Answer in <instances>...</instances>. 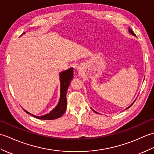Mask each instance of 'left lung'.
Masks as SVG:
<instances>
[{
	"instance_id": "8db88e82",
	"label": "left lung",
	"mask_w": 154,
	"mask_h": 154,
	"mask_svg": "<svg viewBox=\"0 0 154 154\" xmlns=\"http://www.w3.org/2000/svg\"><path fill=\"white\" fill-rule=\"evenodd\" d=\"M128 31H129V32H130V33H131L132 34V35H134V36L136 35H135V33H134V32H133V31H132V30L131 29H130V28H129V29H128ZM134 102H133V103H132V104H131V105H130V106H129V107H128L127 108H126V109H128V108H130V107H131V106H132V105H133V103H134ZM94 111V112H95V111Z\"/></svg>"
}]
</instances>
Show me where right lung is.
Here are the masks:
<instances>
[{
	"instance_id": "1",
	"label": "right lung",
	"mask_w": 154,
	"mask_h": 154,
	"mask_svg": "<svg viewBox=\"0 0 154 154\" xmlns=\"http://www.w3.org/2000/svg\"><path fill=\"white\" fill-rule=\"evenodd\" d=\"M23 33H25V32ZM59 76L60 82V95L59 103L57 104L56 107L53 109L49 113L42 116L33 115L23 109L26 113H28L36 119H42V120H53V119L62 117L66 109V91L70 82L74 77L73 68H70L66 70L61 72Z\"/></svg>"
}]
</instances>
